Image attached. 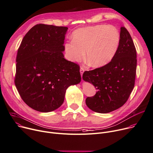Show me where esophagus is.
Masks as SVG:
<instances>
[{"label":"esophagus","mask_w":153,"mask_h":153,"mask_svg":"<svg viewBox=\"0 0 153 153\" xmlns=\"http://www.w3.org/2000/svg\"><path fill=\"white\" fill-rule=\"evenodd\" d=\"M79 72H80V74H81V77H82V76H83V73H84V72H85V69H84L83 67H80Z\"/></svg>","instance_id":"34e87169"}]
</instances>
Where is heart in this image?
<instances>
[{"label": "heart", "instance_id": "obj_1", "mask_svg": "<svg viewBox=\"0 0 153 153\" xmlns=\"http://www.w3.org/2000/svg\"><path fill=\"white\" fill-rule=\"evenodd\" d=\"M120 42V33L115 27L104 25L82 27L72 33V41L64 44L67 59L80 61L85 56L92 67L108 64L115 56Z\"/></svg>", "mask_w": 153, "mask_h": 153}]
</instances>
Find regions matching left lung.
<instances>
[{
  "label": "left lung",
  "instance_id": "1",
  "mask_svg": "<svg viewBox=\"0 0 153 153\" xmlns=\"http://www.w3.org/2000/svg\"><path fill=\"white\" fill-rule=\"evenodd\" d=\"M136 68L134 43L128 30L121 27L118 49L111 62L83 75V80L97 90L94 96L86 98L88 107L97 113H108L122 107L134 89Z\"/></svg>",
  "mask_w": 153,
  "mask_h": 153
}]
</instances>
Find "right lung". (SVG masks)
Returning <instances> with one entry per match:
<instances>
[{
  "mask_svg": "<svg viewBox=\"0 0 153 153\" xmlns=\"http://www.w3.org/2000/svg\"><path fill=\"white\" fill-rule=\"evenodd\" d=\"M68 28L40 24L23 38L16 57L15 83L32 109L47 113L59 108L67 89L81 81L78 65L64 59Z\"/></svg>",
  "mask_w": 153,
  "mask_h": 153,
  "instance_id": "obj_1",
  "label": "right lung"
}]
</instances>
